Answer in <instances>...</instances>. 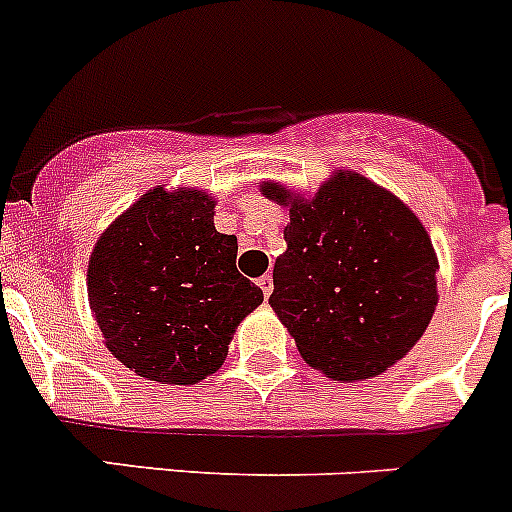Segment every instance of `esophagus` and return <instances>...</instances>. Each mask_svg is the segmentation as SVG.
<instances>
[{
	"label": "esophagus",
	"instance_id": "obj_1",
	"mask_svg": "<svg viewBox=\"0 0 512 512\" xmlns=\"http://www.w3.org/2000/svg\"><path fill=\"white\" fill-rule=\"evenodd\" d=\"M256 284H259V289L264 291V296H266V299H269L271 291H274V279H271V276L266 274V276H261V279L256 281Z\"/></svg>",
	"mask_w": 512,
	"mask_h": 512
}]
</instances>
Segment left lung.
<instances>
[{
    "label": "left lung",
    "instance_id": "8db88e82",
    "mask_svg": "<svg viewBox=\"0 0 512 512\" xmlns=\"http://www.w3.org/2000/svg\"><path fill=\"white\" fill-rule=\"evenodd\" d=\"M289 208L269 304L309 367L337 382L387 372L425 334L437 306V253L392 191L334 170L314 196L264 180Z\"/></svg>",
    "mask_w": 512,
    "mask_h": 512
}]
</instances>
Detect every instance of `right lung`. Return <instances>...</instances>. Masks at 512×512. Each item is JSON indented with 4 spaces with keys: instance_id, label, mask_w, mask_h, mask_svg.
Masks as SVG:
<instances>
[{
    "instance_id": "1",
    "label": "right lung",
    "mask_w": 512,
    "mask_h": 512,
    "mask_svg": "<svg viewBox=\"0 0 512 512\" xmlns=\"http://www.w3.org/2000/svg\"><path fill=\"white\" fill-rule=\"evenodd\" d=\"M216 196L155 186L97 238L87 301L105 347L140 377L196 384L226 362L264 291L236 269V236L213 226Z\"/></svg>"
}]
</instances>
